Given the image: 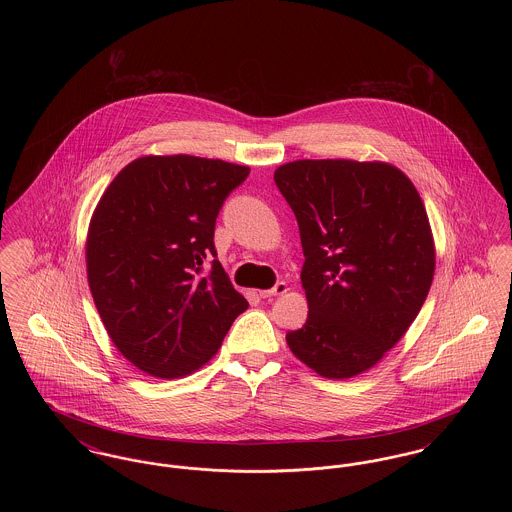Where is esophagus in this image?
Here are the masks:
<instances>
[{"instance_id": "obj_1", "label": "esophagus", "mask_w": 512, "mask_h": 512, "mask_svg": "<svg viewBox=\"0 0 512 512\" xmlns=\"http://www.w3.org/2000/svg\"><path fill=\"white\" fill-rule=\"evenodd\" d=\"M286 292H288V284H286V282H276V284H274V288L265 290V292H259V295H261L263 299H268V297H274V295H282V293Z\"/></svg>"}]
</instances>
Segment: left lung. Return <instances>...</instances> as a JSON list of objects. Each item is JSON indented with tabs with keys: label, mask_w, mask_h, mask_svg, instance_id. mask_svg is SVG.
Returning <instances> with one entry per match:
<instances>
[{
	"label": "left lung",
	"mask_w": 512,
	"mask_h": 512,
	"mask_svg": "<svg viewBox=\"0 0 512 512\" xmlns=\"http://www.w3.org/2000/svg\"><path fill=\"white\" fill-rule=\"evenodd\" d=\"M274 182L297 219L309 303L286 341L324 378L357 376L401 340L430 292L424 203L388 163L305 159L278 167Z\"/></svg>",
	"instance_id": "left-lung-1"
}]
</instances>
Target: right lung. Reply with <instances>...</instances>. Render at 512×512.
Returning <instances> with one entry per match:
<instances>
[{"label": "right lung", "mask_w": 512, "mask_h": 512, "mask_svg": "<svg viewBox=\"0 0 512 512\" xmlns=\"http://www.w3.org/2000/svg\"><path fill=\"white\" fill-rule=\"evenodd\" d=\"M249 167L192 155L126 165L101 195L88 284L122 355L157 378L205 365L247 309L217 259L215 224Z\"/></svg>", "instance_id": "obj_1"}]
</instances>
